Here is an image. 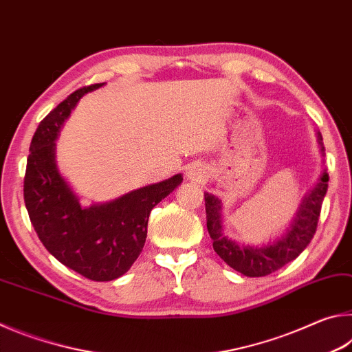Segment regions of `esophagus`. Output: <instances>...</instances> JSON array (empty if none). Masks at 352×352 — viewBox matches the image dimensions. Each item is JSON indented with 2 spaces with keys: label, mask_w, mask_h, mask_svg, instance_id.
Returning <instances> with one entry per match:
<instances>
[{
  "label": "esophagus",
  "mask_w": 352,
  "mask_h": 352,
  "mask_svg": "<svg viewBox=\"0 0 352 352\" xmlns=\"http://www.w3.org/2000/svg\"><path fill=\"white\" fill-rule=\"evenodd\" d=\"M206 169L204 168V166L199 164V163H194L190 164L188 170H186V178L189 182H194V183H200L206 180Z\"/></svg>",
  "instance_id": "1"
}]
</instances>
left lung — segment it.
Here are the masks:
<instances>
[{"label": "left lung", "mask_w": 352, "mask_h": 352, "mask_svg": "<svg viewBox=\"0 0 352 352\" xmlns=\"http://www.w3.org/2000/svg\"><path fill=\"white\" fill-rule=\"evenodd\" d=\"M317 140L321 157H324L323 138L320 132H317ZM327 182H329V175L326 169H323L317 183L302 195L295 216L290 225L284 230V233L262 245H245V243L225 236L222 225V201L216 195L205 192L206 226L212 239L214 252L231 269L242 273L243 276L258 278L279 270L290 261L296 259L311 243L315 230H317L321 204H323L327 190Z\"/></svg>", "instance_id": "obj_1"}]
</instances>
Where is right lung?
Here are the masks:
<instances>
[{"label": "right lung", "mask_w": 352, "mask_h": 352, "mask_svg": "<svg viewBox=\"0 0 352 352\" xmlns=\"http://www.w3.org/2000/svg\"><path fill=\"white\" fill-rule=\"evenodd\" d=\"M104 85L69 94L38 124L25 175L26 210L40 241L63 265L93 281H111L132 267L144 247L152 208L183 182L175 174L102 204H80L57 168L56 140L80 98Z\"/></svg>", "instance_id": "obj_1"}]
</instances>
